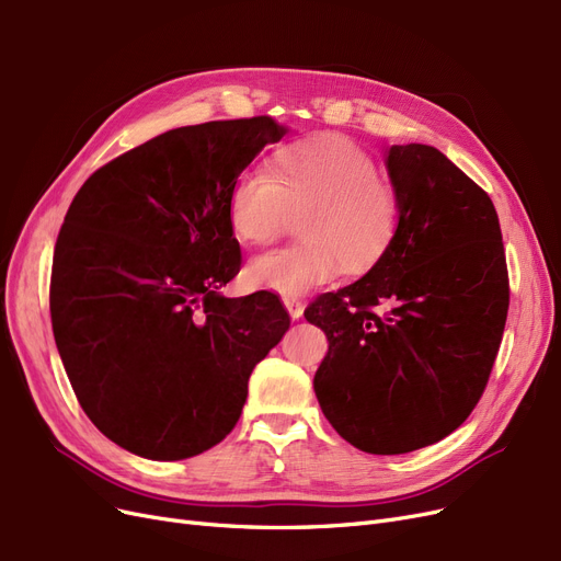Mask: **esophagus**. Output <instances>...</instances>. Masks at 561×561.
<instances>
[{"mask_svg":"<svg viewBox=\"0 0 561 561\" xmlns=\"http://www.w3.org/2000/svg\"><path fill=\"white\" fill-rule=\"evenodd\" d=\"M284 307L288 309V316L294 321H298L300 316H302V311H305V305H302L300 298H284Z\"/></svg>","mask_w":561,"mask_h":561,"instance_id":"esophagus-1","label":"esophagus"}]
</instances>
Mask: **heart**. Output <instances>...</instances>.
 I'll return each instance as SVG.
<instances>
[{
    "instance_id": "b5f03b06",
    "label": "heart",
    "mask_w": 561,
    "mask_h": 561,
    "mask_svg": "<svg viewBox=\"0 0 561 561\" xmlns=\"http://www.w3.org/2000/svg\"><path fill=\"white\" fill-rule=\"evenodd\" d=\"M302 242L259 254L245 265L252 288L296 298L344 273L376 265L401 227V197L378 174L374 156L351 137L311 135L284 144L267 174L236 179L227 197V222L242 245H265L300 215Z\"/></svg>"
}]
</instances>
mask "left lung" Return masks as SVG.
Here are the masks:
<instances>
[{
  "label": "left lung",
  "instance_id": "1",
  "mask_svg": "<svg viewBox=\"0 0 561 561\" xmlns=\"http://www.w3.org/2000/svg\"><path fill=\"white\" fill-rule=\"evenodd\" d=\"M401 197L387 254L305 319L328 336L313 392L334 431L367 454H408L468 420L500 348L508 275L495 206L433 146L385 156ZM390 302V311L373 307Z\"/></svg>",
  "mask_w": 561,
  "mask_h": 561
}]
</instances>
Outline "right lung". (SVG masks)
Here are the masks:
<instances>
[{
  "instance_id": "right-lung-1",
  "label": "right lung",
  "mask_w": 561,
  "mask_h": 561,
  "mask_svg": "<svg viewBox=\"0 0 561 561\" xmlns=\"http://www.w3.org/2000/svg\"><path fill=\"white\" fill-rule=\"evenodd\" d=\"M284 135L271 116L169 130L72 199L53 261V332L82 410L118 447L181 460L222 443L254 367L288 330L275 294H220L240 271L229 190Z\"/></svg>"
}]
</instances>
